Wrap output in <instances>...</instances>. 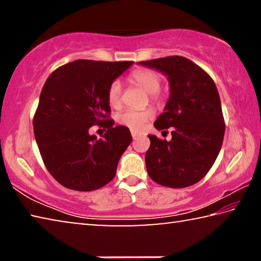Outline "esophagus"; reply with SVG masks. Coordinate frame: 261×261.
<instances>
[{
	"mask_svg": "<svg viewBox=\"0 0 261 261\" xmlns=\"http://www.w3.org/2000/svg\"><path fill=\"white\" fill-rule=\"evenodd\" d=\"M131 136H132V138H134V139H137L139 137V134L137 131L131 130Z\"/></svg>",
	"mask_w": 261,
	"mask_h": 261,
	"instance_id": "34e87169",
	"label": "esophagus"
}]
</instances>
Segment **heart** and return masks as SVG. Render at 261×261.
<instances>
[{"mask_svg": "<svg viewBox=\"0 0 261 261\" xmlns=\"http://www.w3.org/2000/svg\"><path fill=\"white\" fill-rule=\"evenodd\" d=\"M130 82L143 88L149 93V98L153 101L159 99V90L161 87V77L156 72L148 69H138L130 74ZM122 84L120 81H113L107 90V101L112 108H118L122 101ZM154 116L151 108L141 110L126 109L116 116V121L120 125L126 126L134 131H141L146 123Z\"/></svg>", "mask_w": 261, "mask_h": 261, "instance_id": "obj_1", "label": "heart"}]
</instances>
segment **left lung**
I'll return each instance as SVG.
<instances>
[{"instance_id":"8db88e82","label":"left lung","mask_w":261,"mask_h":261,"mask_svg":"<svg viewBox=\"0 0 261 261\" xmlns=\"http://www.w3.org/2000/svg\"><path fill=\"white\" fill-rule=\"evenodd\" d=\"M165 73L170 96L165 112L154 123L158 130H171V140L149 135L145 161L154 182L180 189L196 184L208 173L224 137L220 95L213 79L183 56L138 62Z\"/></svg>"}]
</instances>
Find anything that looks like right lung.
Instances as JSON below:
<instances>
[{
  "label": "right lung",
  "mask_w": 261,
  "mask_h": 261,
  "mask_svg": "<svg viewBox=\"0 0 261 261\" xmlns=\"http://www.w3.org/2000/svg\"><path fill=\"white\" fill-rule=\"evenodd\" d=\"M132 63L77 60L47 78L33 118L34 137L48 171L63 187L93 191L116 175L132 137L109 118L107 90ZM93 125L108 129L102 139L89 135Z\"/></svg>",
  "instance_id": "obj_1"
}]
</instances>
